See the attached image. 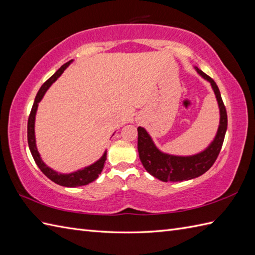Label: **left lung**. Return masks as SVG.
<instances>
[{
    "label": "left lung",
    "instance_id": "obj_1",
    "mask_svg": "<svg viewBox=\"0 0 255 255\" xmlns=\"http://www.w3.org/2000/svg\"><path fill=\"white\" fill-rule=\"evenodd\" d=\"M194 68L200 77L208 81L216 95L220 114L218 130L213 141L200 152L193 155H174L161 151L154 144L148 131L142 127H138V152L140 161L148 173L162 182L188 181L203 175L215 163L224 143L228 118L219 89L213 79L197 67Z\"/></svg>",
    "mask_w": 255,
    "mask_h": 255
}]
</instances>
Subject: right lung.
<instances>
[{"instance_id":"obj_1","label":"right lung","mask_w":255,"mask_h":255,"mask_svg":"<svg viewBox=\"0 0 255 255\" xmlns=\"http://www.w3.org/2000/svg\"><path fill=\"white\" fill-rule=\"evenodd\" d=\"M72 61L73 60L64 63L63 66L52 75V77H50L44 84L41 85V88L39 89V91H38V93L36 95L34 105L31 107V111L28 117V123H27V140H28L29 150L31 152L32 158H34L36 162V164L38 165V167H39L40 171L44 173L48 178H50L52 182H55L56 184H59V185L66 186V187L83 186V185H88L89 183L95 181L101 174L103 169H104V163L106 161V154H107V152L105 151L104 154H103L96 162H94L93 164L85 166L83 169L78 170L75 172L69 173V174H64V173H58L57 171L52 170L51 167L46 165L45 162L40 158V154L37 150L36 137H35V119H36L38 104H39V102L42 100V97H44V95L46 94L48 89L50 88L55 81H57V79L60 77L64 70H66L70 64L72 63Z\"/></svg>"}]
</instances>
